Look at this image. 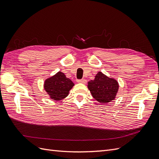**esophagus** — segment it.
Here are the masks:
<instances>
[{
  "instance_id": "obj_1",
  "label": "esophagus",
  "mask_w": 159,
  "mask_h": 159,
  "mask_svg": "<svg viewBox=\"0 0 159 159\" xmlns=\"http://www.w3.org/2000/svg\"><path fill=\"white\" fill-rule=\"evenodd\" d=\"M78 83H81V84H85L86 83H87V80H85V79H82V80H78Z\"/></svg>"
}]
</instances>
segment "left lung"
Listing matches in <instances>:
<instances>
[{
    "instance_id": "left-lung-1",
    "label": "left lung",
    "mask_w": 159,
    "mask_h": 159,
    "mask_svg": "<svg viewBox=\"0 0 159 159\" xmlns=\"http://www.w3.org/2000/svg\"><path fill=\"white\" fill-rule=\"evenodd\" d=\"M119 87V83L116 80L109 78L102 71H99L95 79L89 81L88 85L93 98L102 104L111 102L115 99Z\"/></svg>"
}]
</instances>
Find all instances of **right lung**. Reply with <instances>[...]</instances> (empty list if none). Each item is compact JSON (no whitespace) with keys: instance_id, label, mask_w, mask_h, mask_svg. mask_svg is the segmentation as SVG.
Masks as SVG:
<instances>
[{"instance_id":"right-lung-1","label":"right lung","mask_w":159,"mask_h":159,"mask_svg":"<svg viewBox=\"0 0 159 159\" xmlns=\"http://www.w3.org/2000/svg\"><path fill=\"white\" fill-rule=\"evenodd\" d=\"M74 85L72 81L66 78L63 72L58 71L45 80L44 88L50 99L59 101L68 95L70 90Z\"/></svg>"}]
</instances>
